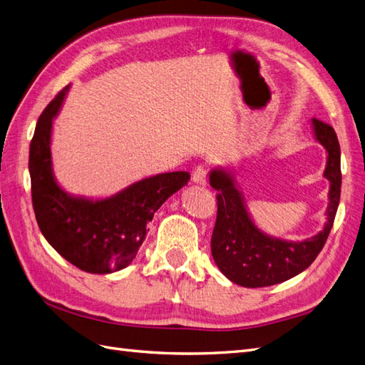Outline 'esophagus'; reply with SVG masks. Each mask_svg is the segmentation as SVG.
Returning a JSON list of instances; mask_svg holds the SVG:
<instances>
[{"instance_id":"1","label":"esophagus","mask_w":365,"mask_h":365,"mask_svg":"<svg viewBox=\"0 0 365 365\" xmlns=\"http://www.w3.org/2000/svg\"><path fill=\"white\" fill-rule=\"evenodd\" d=\"M192 181L204 185L207 182V168L204 164H197L192 173Z\"/></svg>"}]
</instances>
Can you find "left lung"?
I'll return each instance as SVG.
<instances>
[{
    "label": "left lung",
    "instance_id": "obj_1",
    "mask_svg": "<svg viewBox=\"0 0 365 365\" xmlns=\"http://www.w3.org/2000/svg\"><path fill=\"white\" fill-rule=\"evenodd\" d=\"M312 121L317 140L329 153L324 176L330 181L327 222L317 236L295 244L263 235L248 216L233 178L224 170L210 173V184L217 190L212 254L217 268L233 283L263 288L289 280L311 267L326 244L341 196V149L332 126L318 118Z\"/></svg>",
    "mask_w": 365,
    "mask_h": 365
}]
</instances>
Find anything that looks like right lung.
<instances>
[{
	"label": "right lung",
	"mask_w": 365,
	"mask_h": 365,
	"mask_svg": "<svg viewBox=\"0 0 365 365\" xmlns=\"http://www.w3.org/2000/svg\"><path fill=\"white\" fill-rule=\"evenodd\" d=\"M68 88H62L43 109L30 143L33 210L41 233L65 260L86 272L109 274L134 260L153 215L189 182L190 175L169 172L150 176L102 201L68 196L53 178L50 153L53 117Z\"/></svg>",
	"instance_id": "1"
}]
</instances>
